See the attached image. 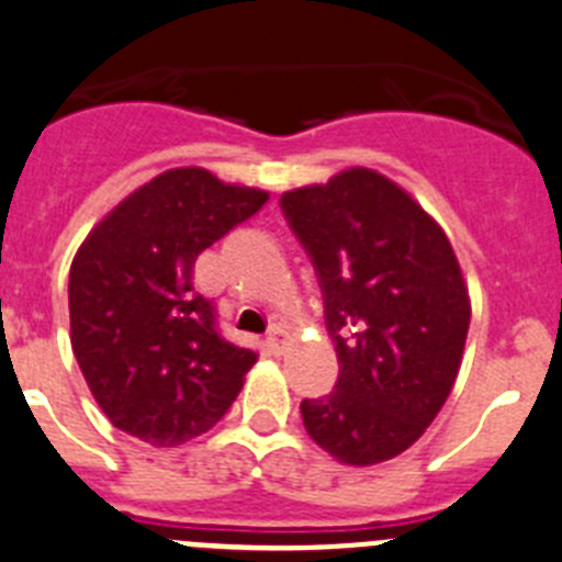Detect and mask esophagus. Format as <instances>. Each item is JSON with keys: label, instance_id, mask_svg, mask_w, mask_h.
<instances>
[{"label": "esophagus", "instance_id": "1", "mask_svg": "<svg viewBox=\"0 0 562 562\" xmlns=\"http://www.w3.org/2000/svg\"><path fill=\"white\" fill-rule=\"evenodd\" d=\"M286 339H290V334H286L284 325H281V323H272L270 330H267L265 345H267V350H270V352H281V350H284Z\"/></svg>", "mask_w": 562, "mask_h": 562}]
</instances>
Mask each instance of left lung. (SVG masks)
<instances>
[{
	"label": "left lung",
	"instance_id": "1",
	"mask_svg": "<svg viewBox=\"0 0 562 562\" xmlns=\"http://www.w3.org/2000/svg\"><path fill=\"white\" fill-rule=\"evenodd\" d=\"M317 270L334 392L303 400L308 436L347 467L408 450L456 386L472 303L445 228L370 168L281 195Z\"/></svg>",
	"mask_w": 562,
	"mask_h": 562
}]
</instances>
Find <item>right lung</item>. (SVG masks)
Instances as JSON below:
<instances>
[{"label":"right lung","instance_id":"add662e5","mask_svg":"<svg viewBox=\"0 0 562 562\" xmlns=\"http://www.w3.org/2000/svg\"><path fill=\"white\" fill-rule=\"evenodd\" d=\"M267 198L204 168L165 170L79 245L68 276L71 347L117 430L176 447L232 408L256 352L223 339L192 267Z\"/></svg>","mask_w":562,"mask_h":562}]
</instances>
